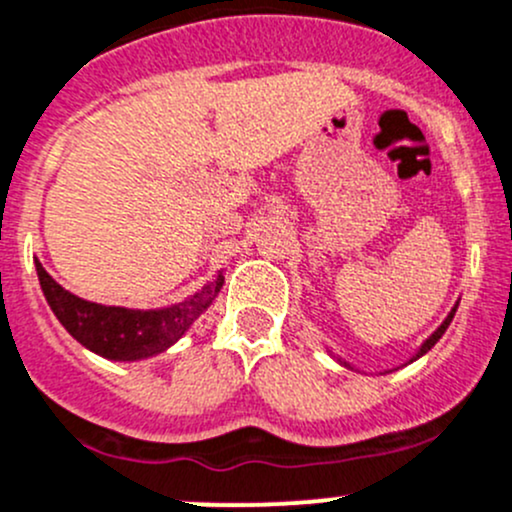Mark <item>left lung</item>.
I'll return each mask as SVG.
<instances>
[{
	"mask_svg": "<svg viewBox=\"0 0 512 512\" xmlns=\"http://www.w3.org/2000/svg\"><path fill=\"white\" fill-rule=\"evenodd\" d=\"M454 314H456V306H454V309H451V314H449V316H446V321H444V324H441V326L437 328V331H434V333H432V336H429V338H427V341H424V346H422V348H419V353H417V355H414V358H412V360H417V358H419V355H424V353H427V351H432V346H434V343H437V341H439V338H441V336H444V331H446V328H449V324H451V319H454Z\"/></svg>",
	"mask_w": 512,
	"mask_h": 512,
	"instance_id": "obj_1",
	"label": "left lung"
}]
</instances>
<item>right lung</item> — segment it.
Listing matches in <instances>:
<instances>
[{"mask_svg": "<svg viewBox=\"0 0 512 512\" xmlns=\"http://www.w3.org/2000/svg\"><path fill=\"white\" fill-rule=\"evenodd\" d=\"M36 272H39L43 297L66 331L85 348L110 360H139L166 351L213 304L225 282L223 274H218L184 304L159 311H134L75 297L43 270L39 260H36Z\"/></svg>", "mask_w": 512, "mask_h": 512, "instance_id": "1", "label": "right lung"}]
</instances>
